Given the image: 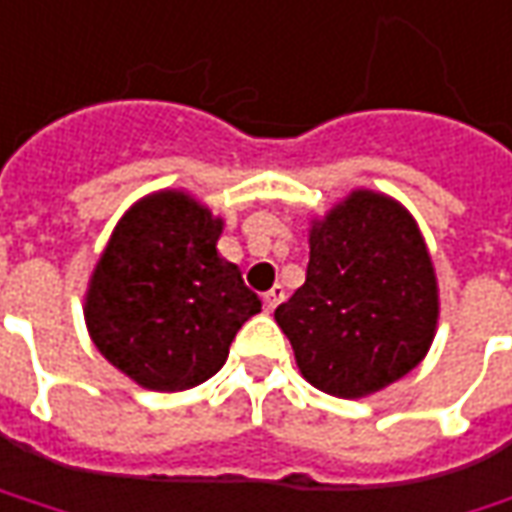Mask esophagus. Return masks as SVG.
<instances>
[{
    "instance_id": "obj_1",
    "label": "esophagus",
    "mask_w": 512,
    "mask_h": 512,
    "mask_svg": "<svg viewBox=\"0 0 512 512\" xmlns=\"http://www.w3.org/2000/svg\"><path fill=\"white\" fill-rule=\"evenodd\" d=\"M283 297H286V289H283L280 283H277V286H272V289L263 294V306H266V311L277 309V306L283 303Z\"/></svg>"
}]
</instances>
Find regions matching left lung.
Returning a JSON list of instances; mask_svg holds the SVG:
<instances>
[{
  "label": "left lung",
  "instance_id": "left-lung-1",
  "mask_svg": "<svg viewBox=\"0 0 512 512\" xmlns=\"http://www.w3.org/2000/svg\"><path fill=\"white\" fill-rule=\"evenodd\" d=\"M306 283L274 309L314 388L354 399L405 377L428 354L436 277L414 218L354 192L311 229Z\"/></svg>",
  "mask_w": 512,
  "mask_h": 512
}]
</instances>
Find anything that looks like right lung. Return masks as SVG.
Instances as JSON below:
<instances>
[{
  "label": "right lung",
  "instance_id": "1",
  "mask_svg": "<svg viewBox=\"0 0 512 512\" xmlns=\"http://www.w3.org/2000/svg\"><path fill=\"white\" fill-rule=\"evenodd\" d=\"M221 221L181 192L121 218L87 291V328L118 371L150 391H186L221 371L260 297L218 255Z\"/></svg>",
  "mask_w": 512,
  "mask_h": 512
}]
</instances>
